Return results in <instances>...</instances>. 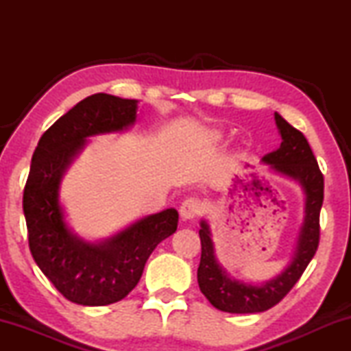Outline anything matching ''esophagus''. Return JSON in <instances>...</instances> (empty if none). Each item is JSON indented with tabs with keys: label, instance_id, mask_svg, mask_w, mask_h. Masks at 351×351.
<instances>
[{
	"label": "esophagus",
	"instance_id": "1",
	"mask_svg": "<svg viewBox=\"0 0 351 351\" xmlns=\"http://www.w3.org/2000/svg\"><path fill=\"white\" fill-rule=\"evenodd\" d=\"M201 210H203V206H201L199 199L187 198L182 201V204L180 207V215L184 221H189V219L197 218L201 213Z\"/></svg>",
	"mask_w": 351,
	"mask_h": 351
}]
</instances>
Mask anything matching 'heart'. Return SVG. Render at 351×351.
Wrapping results in <instances>:
<instances>
[{"label":"heart","mask_w":351,"mask_h":351,"mask_svg":"<svg viewBox=\"0 0 351 351\" xmlns=\"http://www.w3.org/2000/svg\"><path fill=\"white\" fill-rule=\"evenodd\" d=\"M213 139H218V136L215 134V136H213Z\"/></svg>","instance_id":"obj_1"}]
</instances>
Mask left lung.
<instances>
[{"instance_id": "left-lung-1", "label": "left lung", "mask_w": 351, "mask_h": 351, "mask_svg": "<svg viewBox=\"0 0 351 351\" xmlns=\"http://www.w3.org/2000/svg\"><path fill=\"white\" fill-rule=\"evenodd\" d=\"M274 119L282 144L276 152L266 154L261 164L268 165L272 173L287 178L302 189L305 197L304 221L287 266L269 280L254 283L234 277L219 263L210 226L206 219H201L198 285L207 300L224 313H263L277 305L304 274L319 246V213L324 203V176L305 136L291 127L278 112H274ZM261 184L263 182L258 180H252L251 189L255 190V195L271 192ZM243 187L246 189V186Z\"/></svg>"}]
</instances>
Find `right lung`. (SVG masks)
I'll list each match as a JSON object with an SVG mask.
<instances>
[{"instance_id": "1", "label": "right lung", "mask_w": 351, "mask_h": 351, "mask_svg": "<svg viewBox=\"0 0 351 351\" xmlns=\"http://www.w3.org/2000/svg\"><path fill=\"white\" fill-rule=\"evenodd\" d=\"M138 100L97 93L83 99L41 136L23 195L29 247L41 272L74 304L104 306L122 300L144 272L150 254L175 234L173 207L142 217L102 240L71 228L62 180L90 138L123 133L138 119Z\"/></svg>"}]
</instances>
